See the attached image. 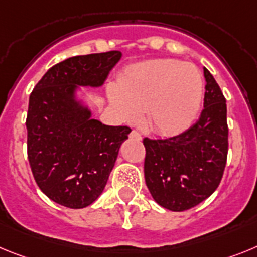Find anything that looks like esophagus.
Listing matches in <instances>:
<instances>
[{
  "instance_id": "1",
  "label": "esophagus",
  "mask_w": 257,
  "mask_h": 257,
  "mask_svg": "<svg viewBox=\"0 0 257 257\" xmlns=\"http://www.w3.org/2000/svg\"><path fill=\"white\" fill-rule=\"evenodd\" d=\"M129 137L133 138V140H136V141H141V140H142V136L136 131H132L131 135H129Z\"/></svg>"
}]
</instances>
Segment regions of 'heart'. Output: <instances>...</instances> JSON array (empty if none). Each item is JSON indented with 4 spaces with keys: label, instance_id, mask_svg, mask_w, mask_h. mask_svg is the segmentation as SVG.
<instances>
[{
    "label": "heart",
    "instance_id": "obj_1",
    "mask_svg": "<svg viewBox=\"0 0 257 257\" xmlns=\"http://www.w3.org/2000/svg\"><path fill=\"white\" fill-rule=\"evenodd\" d=\"M107 95L124 122L135 124L146 111L147 125L162 136L184 132L199 112L203 99L200 71L177 59H150L135 64L121 76L120 88Z\"/></svg>",
    "mask_w": 257,
    "mask_h": 257
}]
</instances>
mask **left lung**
Returning <instances> with one entry per match:
<instances>
[{
  "label": "left lung",
  "instance_id": "8db88e82",
  "mask_svg": "<svg viewBox=\"0 0 257 257\" xmlns=\"http://www.w3.org/2000/svg\"><path fill=\"white\" fill-rule=\"evenodd\" d=\"M204 108L198 121L166 140L145 138V181L159 206L182 212L216 190L227 158L226 99L207 68Z\"/></svg>",
  "mask_w": 257,
  "mask_h": 257
}]
</instances>
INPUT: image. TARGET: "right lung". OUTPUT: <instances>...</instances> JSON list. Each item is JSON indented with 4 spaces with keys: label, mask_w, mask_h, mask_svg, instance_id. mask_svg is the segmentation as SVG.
<instances>
[{
    "label": "right lung",
    "mask_w": 257,
    "mask_h": 257,
    "mask_svg": "<svg viewBox=\"0 0 257 257\" xmlns=\"http://www.w3.org/2000/svg\"><path fill=\"white\" fill-rule=\"evenodd\" d=\"M121 51L77 55L55 64L30 95L27 151L36 184L53 202L85 208L98 199L131 128L91 119L76 98L80 86L99 88Z\"/></svg>",
    "instance_id": "right-lung-1"
}]
</instances>
